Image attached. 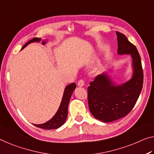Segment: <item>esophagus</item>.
Listing matches in <instances>:
<instances>
[{"label":"esophagus","instance_id":"1","mask_svg":"<svg viewBox=\"0 0 154 154\" xmlns=\"http://www.w3.org/2000/svg\"><path fill=\"white\" fill-rule=\"evenodd\" d=\"M85 85V82L83 80H80L78 82V86L79 87H83Z\"/></svg>","mask_w":154,"mask_h":154}]
</instances>
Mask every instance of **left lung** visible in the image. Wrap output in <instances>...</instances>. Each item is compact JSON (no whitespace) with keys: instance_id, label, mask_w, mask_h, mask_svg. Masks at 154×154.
<instances>
[{"instance_id":"1","label":"left lung","mask_w":154,"mask_h":154,"mask_svg":"<svg viewBox=\"0 0 154 154\" xmlns=\"http://www.w3.org/2000/svg\"><path fill=\"white\" fill-rule=\"evenodd\" d=\"M117 36L120 55L132 57V78L123 84L117 85L108 73L98 75L88 87V103L92 115L103 122H112L129 113L137 102L143 84V72L140 57L137 48L119 32Z\"/></svg>"}]
</instances>
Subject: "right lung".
Wrapping results in <instances>:
<instances>
[{
  "instance_id": "1",
  "label": "right lung",
  "mask_w": 154,
  "mask_h": 154,
  "mask_svg": "<svg viewBox=\"0 0 154 154\" xmlns=\"http://www.w3.org/2000/svg\"><path fill=\"white\" fill-rule=\"evenodd\" d=\"M41 38H37L35 37L31 40H30L29 42H28L26 44L24 45L22 48V50L25 47L28 46L29 44L33 42H41ZM46 40L42 41V44L44 45L46 43ZM75 83H72L69 85L66 86L65 88L61 102L59 106V109H58L56 114L54 115V117L52 118L51 119L48 121L47 122L42 123V124H33L35 126L42 128V129L45 130H53L57 129V128H60L61 125L64 124V123L66 121L67 117V108L68 104H69L70 98H71L72 94L74 92V89H75Z\"/></svg>"
}]
</instances>
